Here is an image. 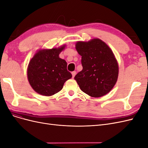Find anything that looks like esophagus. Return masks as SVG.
<instances>
[{"instance_id": "34e87169", "label": "esophagus", "mask_w": 148, "mask_h": 148, "mask_svg": "<svg viewBox=\"0 0 148 148\" xmlns=\"http://www.w3.org/2000/svg\"><path fill=\"white\" fill-rule=\"evenodd\" d=\"M76 73H77V72H76L75 71H72V72H71V75H72V77H73V78L75 77V76Z\"/></svg>"}]
</instances>
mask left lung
<instances>
[{
	"label": "left lung",
	"mask_w": 148,
	"mask_h": 148,
	"mask_svg": "<svg viewBox=\"0 0 148 148\" xmlns=\"http://www.w3.org/2000/svg\"><path fill=\"white\" fill-rule=\"evenodd\" d=\"M76 49L82 56L83 70L75 77L81 90L99 97L107 95L117 82L119 66L109 47L99 39L79 41Z\"/></svg>",
	"instance_id": "left-lung-1"
}]
</instances>
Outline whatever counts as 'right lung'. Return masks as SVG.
<instances>
[{"label": "right lung", "instance_id": "right-lung-1", "mask_svg": "<svg viewBox=\"0 0 148 148\" xmlns=\"http://www.w3.org/2000/svg\"><path fill=\"white\" fill-rule=\"evenodd\" d=\"M65 48L44 49L31 59L28 67V79L31 87L39 95L52 96L63 88L64 83L72 77L67 70V64L59 57Z\"/></svg>", "mask_w": 148, "mask_h": 148}]
</instances>
